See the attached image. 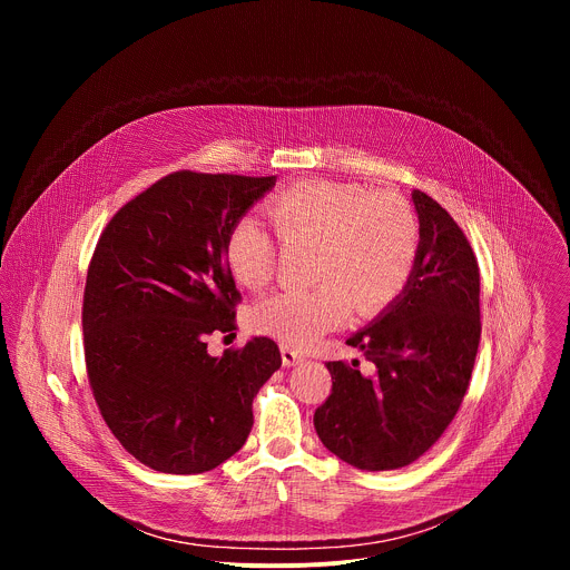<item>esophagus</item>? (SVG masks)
Returning <instances> with one entry per match:
<instances>
[{
    "label": "esophagus",
    "mask_w": 570,
    "mask_h": 570,
    "mask_svg": "<svg viewBox=\"0 0 570 570\" xmlns=\"http://www.w3.org/2000/svg\"><path fill=\"white\" fill-rule=\"evenodd\" d=\"M302 358H304V356H302V352H299V350L288 347V345H282V363H284L286 367L297 365Z\"/></svg>",
    "instance_id": "obj_1"
}]
</instances>
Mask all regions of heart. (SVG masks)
Wrapping results in <instances>:
<instances>
[{
	"instance_id": "heart-1",
	"label": "heart",
	"mask_w": 570,
	"mask_h": 570,
	"mask_svg": "<svg viewBox=\"0 0 570 570\" xmlns=\"http://www.w3.org/2000/svg\"><path fill=\"white\" fill-rule=\"evenodd\" d=\"M286 248H315L311 291L275 293L250 313L253 327L286 345H311L347 320L352 306L370 317L385 311L409 286L420 255V223L396 194L354 183L304 180L266 205ZM223 255L238 284L259 291L279 266V243L253 214L225 234Z\"/></svg>"
}]
</instances>
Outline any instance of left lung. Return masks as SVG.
Wrapping results in <instances>:
<instances>
[{"label": "left lung", "instance_id": "obj_1", "mask_svg": "<svg viewBox=\"0 0 570 570\" xmlns=\"http://www.w3.org/2000/svg\"><path fill=\"white\" fill-rule=\"evenodd\" d=\"M420 255L413 277L372 327L347 338L374 365L332 361L317 438L356 469L390 471L422 458L453 422L480 343V271L451 214L415 189Z\"/></svg>", "mask_w": 570, "mask_h": 570}]
</instances>
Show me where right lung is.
I'll use <instances>...</instances> for the list:
<instances>
[{"label": "right lung", "instance_id": "add662e5", "mask_svg": "<svg viewBox=\"0 0 570 570\" xmlns=\"http://www.w3.org/2000/svg\"><path fill=\"white\" fill-rule=\"evenodd\" d=\"M275 176L174 171L106 225L83 293L95 401L119 444L161 473H203L246 444L253 399L282 365L275 341L223 356L207 336L236 330L240 293L223 243Z\"/></svg>", "mask_w": 570, "mask_h": 570}]
</instances>
